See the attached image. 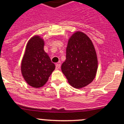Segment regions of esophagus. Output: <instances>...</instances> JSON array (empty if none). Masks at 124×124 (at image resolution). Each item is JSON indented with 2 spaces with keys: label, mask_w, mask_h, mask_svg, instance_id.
Listing matches in <instances>:
<instances>
[{
  "label": "esophagus",
  "mask_w": 124,
  "mask_h": 124,
  "mask_svg": "<svg viewBox=\"0 0 124 124\" xmlns=\"http://www.w3.org/2000/svg\"><path fill=\"white\" fill-rule=\"evenodd\" d=\"M60 66H61V64H60V63H57V64H56V70H59V69L60 68Z\"/></svg>",
  "instance_id": "1"
}]
</instances>
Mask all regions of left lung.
Here are the masks:
<instances>
[{"label": "left lung", "instance_id": "1", "mask_svg": "<svg viewBox=\"0 0 124 124\" xmlns=\"http://www.w3.org/2000/svg\"><path fill=\"white\" fill-rule=\"evenodd\" d=\"M97 70V54L91 40L84 33H74L69 39L66 60L61 65L68 83L75 88L85 87L94 79Z\"/></svg>", "mask_w": 124, "mask_h": 124}]
</instances>
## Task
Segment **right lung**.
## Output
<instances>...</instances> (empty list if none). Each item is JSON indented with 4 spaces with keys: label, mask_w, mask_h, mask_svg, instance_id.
<instances>
[{
    "label": "right lung",
    "mask_w": 124,
    "mask_h": 124,
    "mask_svg": "<svg viewBox=\"0 0 124 124\" xmlns=\"http://www.w3.org/2000/svg\"><path fill=\"white\" fill-rule=\"evenodd\" d=\"M44 41L35 36L28 41L21 64V71L25 81L33 87L44 86L55 69L50 57L44 51Z\"/></svg>",
    "instance_id": "right-lung-1"
}]
</instances>
